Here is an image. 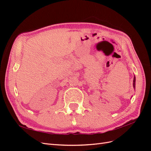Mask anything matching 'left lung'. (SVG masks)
Masks as SVG:
<instances>
[{"instance_id": "left-lung-1", "label": "left lung", "mask_w": 151, "mask_h": 151, "mask_svg": "<svg viewBox=\"0 0 151 151\" xmlns=\"http://www.w3.org/2000/svg\"><path fill=\"white\" fill-rule=\"evenodd\" d=\"M133 86H134V88L135 89V76H134V81H133Z\"/></svg>"}]
</instances>
